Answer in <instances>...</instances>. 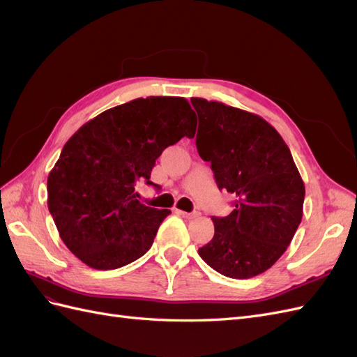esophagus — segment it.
<instances>
[{
  "mask_svg": "<svg viewBox=\"0 0 357 357\" xmlns=\"http://www.w3.org/2000/svg\"><path fill=\"white\" fill-rule=\"evenodd\" d=\"M177 213L181 215V218L185 219H195L199 215V213H188V211H181V210H177Z\"/></svg>",
  "mask_w": 357,
  "mask_h": 357,
  "instance_id": "34e87169",
  "label": "esophagus"
}]
</instances>
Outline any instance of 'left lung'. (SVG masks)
Here are the masks:
<instances>
[{
    "mask_svg": "<svg viewBox=\"0 0 357 357\" xmlns=\"http://www.w3.org/2000/svg\"><path fill=\"white\" fill-rule=\"evenodd\" d=\"M198 113L197 149L234 211L211 218L213 240L198 253L225 277L252 278L282 256L302 220L305 186L284 139L255 113L190 98Z\"/></svg>",
    "mask_w": 357,
    "mask_h": 357,
    "instance_id": "left-lung-1",
    "label": "left lung"
}]
</instances>
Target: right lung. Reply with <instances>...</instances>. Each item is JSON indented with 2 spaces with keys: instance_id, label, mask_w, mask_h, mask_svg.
I'll list each match as a JSON object with an SVG mask.
<instances>
[{
  "instance_id": "obj_1",
  "label": "right lung",
  "mask_w": 357,
  "mask_h": 357,
  "mask_svg": "<svg viewBox=\"0 0 357 357\" xmlns=\"http://www.w3.org/2000/svg\"><path fill=\"white\" fill-rule=\"evenodd\" d=\"M181 96H147L86 122L63 146L47 177V207L61 240L93 269H116L142 257L171 213L139 202L164 150L197 131Z\"/></svg>"
}]
</instances>
